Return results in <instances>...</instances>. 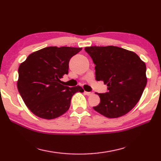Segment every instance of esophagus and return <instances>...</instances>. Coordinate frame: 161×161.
<instances>
[{"mask_svg":"<svg viewBox=\"0 0 161 161\" xmlns=\"http://www.w3.org/2000/svg\"><path fill=\"white\" fill-rule=\"evenodd\" d=\"M84 93H85L86 95H88V96H89V95H92V94H93V92H86V91H85V92H84Z\"/></svg>","mask_w":161,"mask_h":161,"instance_id":"34e87169","label":"esophagus"}]
</instances>
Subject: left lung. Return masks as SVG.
Segmentation results:
<instances>
[{
    "mask_svg": "<svg viewBox=\"0 0 161 161\" xmlns=\"http://www.w3.org/2000/svg\"><path fill=\"white\" fill-rule=\"evenodd\" d=\"M95 65V79L108 86V92L97 93L100 103L95 111L108 118L127 114L140 100L147 83L146 67L133 52L114 46L85 48Z\"/></svg>",
    "mask_w": 161,
    "mask_h": 161,
    "instance_id": "8db88e82",
    "label": "left lung"
}]
</instances>
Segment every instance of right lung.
I'll return each mask as SVG.
<instances>
[{
  "label": "right lung",
  "instance_id": "right-lung-1",
  "mask_svg": "<svg viewBox=\"0 0 161 161\" xmlns=\"http://www.w3.org/2000/svg\"><path fill=\"white\" fill-rule=\"evenodd\" d=\"M82 48L45 47L27 56L18 69V89L25 105L34 114L52 119L64 114L75 92H83L80 86L69 88L60 84L69 73L72 56Z\"/></svg>",
  "mask_w": 161,
  "mask_h": 161
}]
</instances>
